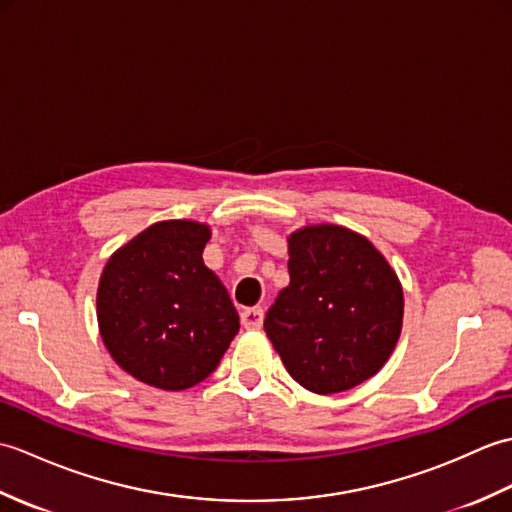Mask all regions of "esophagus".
<instances>
[{
  "instance_id": "34e87169",
  "label": "esophagus",
  "mask_w": 512,
  "mask_h": 512,
  "mask_svg": "<svg viewBox=\"0 0 512 512\" xmlns=\"http://www.w3.org/2000/svg\"><path fill=\"white\" fill-rule=\"evenodd\" d=\"M239 319H242V325L246 330H259L264 323V310L262 308H246L239 314Z\"/></svg>"
}]
</instances>
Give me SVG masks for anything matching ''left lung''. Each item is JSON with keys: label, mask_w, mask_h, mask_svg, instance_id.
Returning a JSON list of instances; mask_svg holds the SVG:
<instances>
[{"label": "left lung", "mask_w": 512, "mask_h": 512, "mask_svg": "<svg viewBox=\"0 0 512 512\" xmlns=\"http://www.w3.org/2000/svg\"><path fill=\"white\" fill-rule=\"evenodd\" d=\"M288 255L290 284L264 319L288 374L321 396L376 376L402 330L396 270L365 235L339 224L292 231Z\"/></svg>", "instance_id": "8db88e82"}]
</instances>
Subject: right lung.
Wrapping results in <instances>:
<instances>
[{
  "instance_id": "obj_1",
  "label": "right lung",
  "mask_w": 512,
  "mask_h": 512,
  "mask_svg": "<svg viewBox=\"0 0 512 512\" xmlns=\"http://www.w3.org/2000/svg\"><path fill=\"white\" fill-rule=\"evenodd\" d=\"M211 226L156 222L107 259L96 319L107 352L145 385L182 391L202 383L239 330L224 284L204 266Z\"/></svg>"
}]
</instances>
